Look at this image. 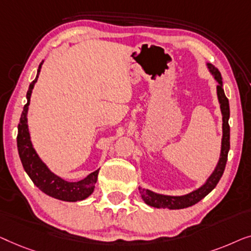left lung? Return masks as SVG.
Masks as SVG:
<instances>
[{"label":"left lung","mask_w":251,"mask_h":251,"mask_svg":"<svg viewBox=\"0 0 251 251\" xmlns=\"http://www.w3.org/2000/svg\"><path fill=\"white\" fill-rule=\"evenodd\" d=\"M208 70L213 75L215 80L218 83L216 86L217 91V99L218 103H220L221 112H222V144H221V153L218 161L216 164V167L213 171V173L209 175V177L206 179L200 188L197 190H193L192 192L186 193L183 196H168V195H161V193H157L151 191L149 189L142 188L139 186V191L141 193V197L144 202L148 206L154 207V208H166V209H183V208L193 206L197 202H199L201 199H203L208 193L213 191L217 183L223 175L225 165L227 161V153L230 150V126H228V118H230V104H228L227 98L225 97L224 89H223V82H222V76L220 70L216 67L211 65V63H206Z\"/></svg>","instance_id":"1"}]
</instances>
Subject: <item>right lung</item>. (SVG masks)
<instances>
[{
  "mask_svg": "<svg viewBox=\"0 0 251 251\" xmlns=\"http://www.w3.org/2000/svg\"><path fill=\"white\" fill-rule=\"evenodd\" d=\"M43 62L44 61H42L41 65L38 66L36 78L30 83L29 89L27 91V103L25 104L24 110L21 112L20 122L18 125V136H17L19 157L21 164L24 166L25 172L27 173V175L29 176L34 184L42 192H44L45 195L62 201H69V202L82 201L93 193L100 168L91 173L85 178L80 179L78 182L66 181V179L54 174L48 167L47 164L41 159L36 150L34 149L33 143H31L30 140L27 115L28 109H29L31 93H33L35 83L37 82Z\"/></svg>",
  "mask_w": 251,
  "mask_h": 251,
  "instance_id": "add662e5",
  "label": "right lung"
}]
</instances>
